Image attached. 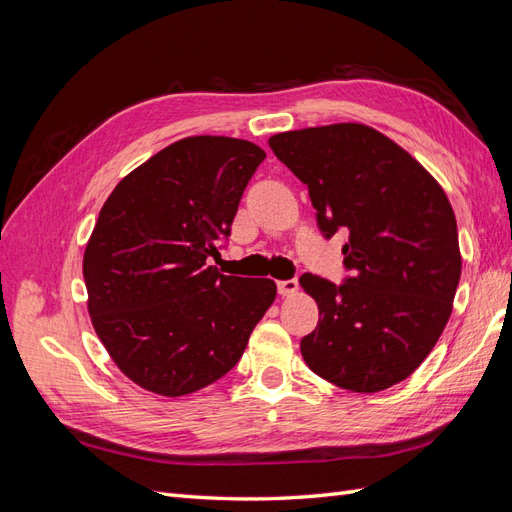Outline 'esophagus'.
<instances>
[{"label":"esophagus","mask_w":512,"mask_h":512,"mask_svg":"<svg viewBox=\"0 0 512 512\" xmlns=\"http://www.w3.org/2000/svg\"><path fill=\"white\" fill-rule=\"evenodd\" d=\"M299 290V282L297 280H282L277 282V292L282 294V297H292L294 292Z\"/></svg>","instance_id":"34e87169"}]
</instances>
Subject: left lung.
<instances>
[{
  "mask_svg": "<svg viewBox=\"0 0 512 512\" xmlns=\"http://www.w3.org/2000/svg\"><path fill=\"white\" fill-rule=\"evenodd\" d=\"M269 147L307 185L322 235L348 232L344 284L299 280L320 312L301 339L307 367L354 393L406 380L440 339L461 277L457 220L440 183L363 123L282 132Z\"/></svg>",
  "mask_w": 512,
  "mask_h": 512,
  "instance_id": "obj_1",
  "label": "left lung"
}]
</instances>
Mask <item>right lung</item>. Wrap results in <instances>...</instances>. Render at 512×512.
I'll use <instances>...</instances> for the list:
<instances>
[{
	"label": "right lung",
	"instance_id": "obj_1",
	"mask_svg": "<svg viewBox=\"0 0 512 512\" xmlns=\"http://www.w3.org/2000/svg\"><path fill=\"white\" fill-rule=\"evenodd\" d=\"M265 156L241 138H181L123 177L100 209L83 256L87 309L141 389L181 397L220 380L275 301L269 277L207 265Z\"/></svg>",
	"mask_w": 512,
	"mask_h": 512
}]
</instances>
